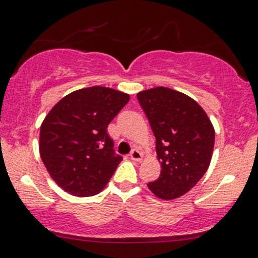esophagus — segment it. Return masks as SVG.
Here are the masks:
<instances>
[{"instance_id": "1", "label": "esophagus", "mask_w": 258, "mask_h": 258, "mask_svg": "<svg viewBox=\"0 0 258 258\" xmlns=\"http://www.w3.org/2000/svg\"><path fill=\"white\" fill-rule=\"evenodd\" d=\"M130 157H131L133 161H141L142 160V154L139 153L137 149H133L131 153H130Z\"/></svg>"}]
</instances>
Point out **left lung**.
Segmentation results:
<instances>
[{
  "label": "left lung",
  "instance_id": "1",
  "mask_svg": "<svg viewBox=\"0 0 258 258\" xmlns=\"http://www.w3.org/2000/svg\"><path fill=\"white\" fill-rule=\"evenodd\" d=\"M155 138L161 163L159 179L148 186L161 200L190 191L212 161L215 131L195 99L175 90L155 88L137 94Z\"/></svg>",
  "mask_w": 258,
  "mask_h": 258
}]
</instances>
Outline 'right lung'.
Here are the masks:
<instances>
[{
    "mask_svg": "<svg viewBox=\"0 0 258 258\" xmlns=\"http://www.w3.org/2000/svg\"><path fill=\"white\" fill-rule=\"evenodd\" d=\"M130 101L117 90L92 86L64 96L40 126L39 153L62 190L78 197L97 195L122 161L107 133Z\"/></svg>",
    "mask_w": 258,
    "mask_h": 258,
    "instance_id": "obj_1",
    "label": "right lung"
}]
</instances>
